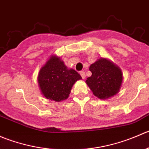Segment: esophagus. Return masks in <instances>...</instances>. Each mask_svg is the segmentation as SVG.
<instances>
[{
	"label": "esophagus",
	"instance_id": "esophagus-1",
	"mask_svg": "<svg viewBox=\"0 0 149 149\" xmlns=\"http://www.w3.org/2000/svg\"><path fill=\"white\" fill-rule=\"evenodd\" d=\"M79 74H80L81 77H82V79H85V72L81 71L80 72H79Z\"/></svg>",
	"mask_w": 149,
	"mask_h": 149
}]
</instances>
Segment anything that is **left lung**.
<instances>
[{
    "label": "left lung",
    "instance_id": "8db88e82",
    "mask_svg": "<svg viewBox=\"0 0 149 149\" xmlns=\"http://www.w3.org/2000/svg\"><path fill=\"white\" fill-rule=\"evenodd\" d=\"M92 75L86 83L94 95L105 99L116 95L123 82V74L117 66L105 58H101L90 66Z\"/></svg>",
    "mask_w": 149,
    "mask_h": 149
}]
</instances>
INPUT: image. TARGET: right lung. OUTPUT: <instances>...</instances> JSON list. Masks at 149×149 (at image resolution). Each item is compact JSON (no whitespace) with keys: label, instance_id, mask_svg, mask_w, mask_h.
<instances>
[{"label":"right lung","instance_id":"obj_1","mask_svg":"<svg viewBox=\"0 0 149 149\" xmlns=\"http://www.w3.org/2000/svg\"><path fill=\"white\" fill-rule=\"evenodd\" d=\"M82 79L74 70H69L58 57H51L38 74L40 88L48 99L61 101L70 95L74 82Z\"/></svg>","mask_w":149,"mask_h":149}]
</instances>
